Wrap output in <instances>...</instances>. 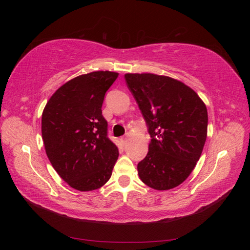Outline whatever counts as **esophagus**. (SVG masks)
I'll list each match as a JSON object with an SVG mask.
<instances>
[{
  "instance_id": "esophagus-1",
  "label": "esophagus",
  "mask_w": 250,
  "mask_h": 250,
  "mask_svg": "<svg viewBox=\"0 0 250 250\" xmlns=\"http://www.w3.org/2000/svg\"><path fill=\"white\" fill-rule=\"evenodd\" d=\"M128 138H129V134L126 133V134L124 135V137H123L122 139H121V142H122L123 145H126V143H127V141H128Z\"/></svg>"
}]
</instances>
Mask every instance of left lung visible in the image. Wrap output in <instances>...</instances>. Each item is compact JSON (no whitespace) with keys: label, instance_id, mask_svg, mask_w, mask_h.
I'll return each instance as SVG.
<instances>
[{"label":"left lung","instance_id":"8db88e82","mask_svg":"<svg viewBox=\"0 0 250 250\" xmlns=\"http://www.w3.org/2000/svg\"><path fill=\"white\" fill-rule=\"evenodd\" d=\"M127 86L149 127V151L138 164L141 180L157 191L171 190L188 177L208 134V110L184 82L151 73L125 74Z\"/></svg>","mask_w":250,"mask_h":250}]
</instances>
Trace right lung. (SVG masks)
<instances>
[{"instance_id": "obj_1", "label": "right lung", "mask_w": 250, "mask_h": 250, "mask_svg": "<svg viewBox=\"0 0 250 250\" xmlns=\"http://www.w3.org/2000/svg\"><path fill=\"white\" fill-rule=\"evenodd\" d=\"M119 76L96 71L75 77L51 96L42 116V137L53 168L75 190H97L109 180L118 147L102 116L105 93Z\"/></svg>"}]
</instances>
